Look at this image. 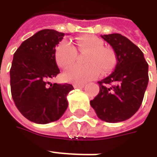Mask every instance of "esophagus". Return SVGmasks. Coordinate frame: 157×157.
I'll return each mask as SVG.
<instances>
[{"label":"esophagus","instance_id":"34e87169","mask_svg":"<svg viewBox=\"0 0 157 157\" xmlns=\"http://www.w3.org/2000/svg\"><path fill=\"white\" fill-rule=\"evenodd\" d=\"M85 86V84H74L73 87L75 89H81Z\"/></svg>","mask_w":157,"mask_h":157}]
</instances>
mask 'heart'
Listing matches in <instances>:
<instances>
[{"label":"heart","instance_id":"obj_1","mask_svg":"<svg viewBox=\"0 0 157 157\" xmlns=\"http://www.w3.org/2000/svg\"><path fill=\"white\" fill-rule=\"evenodd\" d=\"M103 40L94 35H83L77 38L76 47L67 41H62L57 45L54 58L58 66L67 68L73 63L79 52H88L85 59L86 66L74 65L63 74L67 81L85 83L96 78L100 73L111 72L116 65V57L112 50L105 48Z\"/></svg>","mask_w":157,"mask_h":157}]
</instances>
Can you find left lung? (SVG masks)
<instances>
[{
    "label": "left lung",
    "mask_w": 157,
    "mask_h": 157,
    "mask_svg": "<svg viewBox=\"0 0 157 157\" xmlns=\"http://www.w3.org/2000/svg\"><path fill=\"white\" fill-rule=\"evenodd\" d=\"M101 36L114 50L117 63L110 76L98 81L100 90L90 105L102 121H124L141 106L148 84V64L141 50L124 36Z\"/></svg>",
    "instance_id": "1"
}]
</instances>
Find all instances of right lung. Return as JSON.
Listing matches in <instances>:
<instances>
[{
	"label": "right lung",
	"instance_id": "obj_1",
	"mask_svg": "<svg viewBox=\"0 0 157 157\" xmlns=\"http://www.w3.org/2000/svg\"><path fill=\"white\" fill-rule=\"evenodd\" d=\"M63 36L52 29L39 31L13 54L10 71L12 98L21 114L37 124L58 121L68 106L67 94L74 89L70 84L50 82L60 72L54 51Z\"/></svg>",
	"mask_w": 157,
	"mask_h": 157
}]
</instances>
